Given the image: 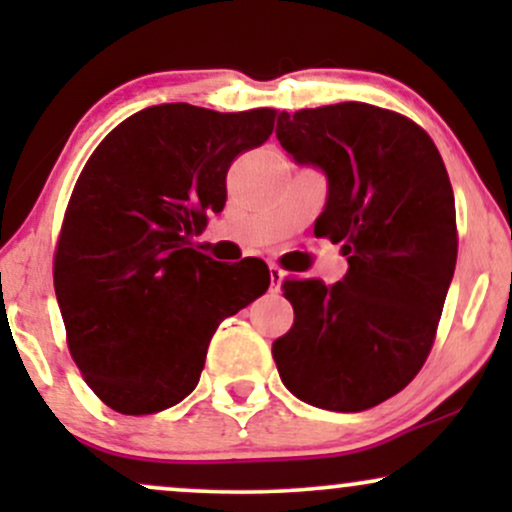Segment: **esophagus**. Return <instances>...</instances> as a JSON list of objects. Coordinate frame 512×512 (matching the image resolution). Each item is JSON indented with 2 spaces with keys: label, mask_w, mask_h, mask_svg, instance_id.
<instances>
[{
  "label": "esophagus",
  "mask_w": 512,
  "mask_h": 512,
  "mask_svg": "<svg viewBox=\"0 0 512 512\" xmlns=\"http://www.w3.org/2000/svg\"><path fill=\"white\" fill-rule=\"evenodd\" d=\"M284 269L276 267V264H269V286H272V291H279L281 281H284Z\"/></svg>",
  "instance_id": "obj_1"
}]
</instances>
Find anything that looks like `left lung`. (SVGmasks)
Masks as SVG:
<instances>
[{"label": "left lung", "mask_w": 512, "mask_h": 512, "mask_svg": "<svg viewBox=\"0 0 512 512\" xmlns=\"http://www.w3.org/2000/svg\"><path fill=\"white\" fill-rule=\"evenodd\" d=\"M276 139L327 178L315 236L344 243V279L284 281L293 327L272 346L291 395L363 411L424 366L457 262L455 197L419 125L368 103L281 113Z\"/></svg>", "instance_id": "left-lung-1"}]
</instances>
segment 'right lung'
<instances>
[{
    "label": "right lung",
    "mask_w": 512,
    "mask_h": 512,
    "mask_svg": "<svg viewBox=\"0 0 512 512\" xmlns=\"http://www.w3.org/2000/svg\"><path fill=\"white\" fill-rule=\"evenodd\" d=\"M274 110L161 103L120 122L81 170L55 255L72 358L120 414L163 411L195 390L216 327L269 289L257 257L195 250L226 204V173L264 144Z\"/></svg>",
    "instance_id": "obj_1"
}]
</instances>
